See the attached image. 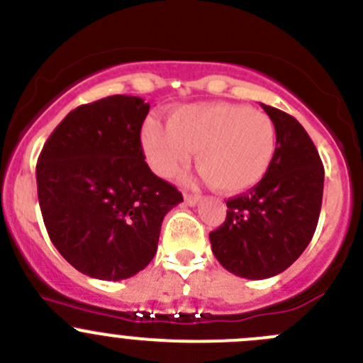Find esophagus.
<instances>
[{"instance_id":"1","label":"esophagus","mask_w":363,"mask_h":363,"mask_svg":"<svg viewBox=\"0 0 363 363\" xmlns=\"http://www.w3.org/2000/svg\"><path fill=\"white\" fill-rule=\"evenodd\" d=\"M184 198H185V203H187V205L194 206V205H198L199 199H201V196H198V194H187V192H185Z\"/></svg>"}]
</instances>
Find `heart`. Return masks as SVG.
<instances>
[{
  "instance_id": "heart-1",
  "label": "heart",
  "mask_w": 363,
  "mask_h": 363,
  "mask_svg": "<svg viewBox=\"0 0 363 363\" xmlns=\"http://www.w3.org/2000/svg\"><path fill=\"white\" fill-rule=\"evenodd\" d=\"M143 147L157 174L171 178L196 151V164L220 192L247 191L267 174L276 153V130L260 110L235 103H196L171 112L167 124L147 119Z\"/></svg>"
}]
</instances>
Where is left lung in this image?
<instances>
[{"instance_id":"obj_1","label":"left lung","mask_w":363,"mask_h":363,"mask_svg":"<svg viewBox=\"0 0 363 363\" xmlns=\"http://www.w3.org/2000/svg\"><path fill=\"white\" fill-rule=\"evenodd\" d=\"M276 130L267 174L246 194L226 201V220L210 244L226 271L265 279L291 267L313 237L323 205L324 167L305 128L289 113L262 105Z\"/></svg>"}]
</instances>
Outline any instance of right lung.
Listing matches in <instances>:
<instances>
[{"mask_svg": "<svg viewBox=\"0 0 363 363\" xmlns=\"http://www.w3.org/2000/svg\"><path fill=\"white\" fill-rule=\"evenodd\" d=\"M150 103L108 96L71 110L37 160V196L48 235L84 274L119 281L157 253L165 213L184 201L151 172L140 128Z\"/></svg>", "mask_w": 363, "mask_h": 363, "instance_id": "add662e5", "label": "right lung"}]
</instances>
